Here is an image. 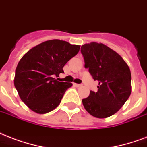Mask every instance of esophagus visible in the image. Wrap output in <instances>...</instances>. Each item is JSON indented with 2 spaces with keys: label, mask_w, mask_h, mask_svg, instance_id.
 Listing matches in <instances>:
<instances>
[{
  "label": "esophagus",
  "mask_w": 147,
  "mask_h": 147,
  "mask_svg": "<svg viewBox=\"0 0 147 147\" xmlns=\"http://www.w3.org/2000/svg\"><path fill=\"white\" fill-rule=\"evenodd\" d=\"M74 86H76V87H79V86H81V84H74Z\"/></svg>",
  "instance_id": "obj_1"
}]
</instances>
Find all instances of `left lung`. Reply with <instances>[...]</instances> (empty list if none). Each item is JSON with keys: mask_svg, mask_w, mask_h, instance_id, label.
Here are the masks:
<instances>
[{"mask_svg": "<svg viewBox=\"0 0 147 147\" xmlns=\"http://www.w3.org/2000/svg\"><path fill=\"white\" fill-rule=\"evenodd\" d=\"M85 67L99 82L97 92L82 100L85 110L96 118H107L122 107L132 91L129 66L116 51L102 43L81 46Z\"/></svg>", "mask_w": 147, "mask_h": 147, "instance_id": "left-lung-1", "label": "left lung"}]
</instances>
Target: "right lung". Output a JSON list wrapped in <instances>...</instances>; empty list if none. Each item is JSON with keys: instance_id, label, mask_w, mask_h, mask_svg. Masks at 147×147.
<instances>
[{"instance_id": "obj_1", "label": "right lung", "mask_w": 147, "mask_h": 147, "mask_svg": "<svg viewBox=\"0 0 147 147\" xmlns=\"http://www.w3.org/2000/svg\"><path fill=\"white\" fill-rule=\"evenodd\" d=\"M80 45L51 40L34 47L23 56L15 70L14 86L21 100L34 112L44 114L61 103L71 83L54 78L79 52Z\"/></svg>"}]
</instances>
